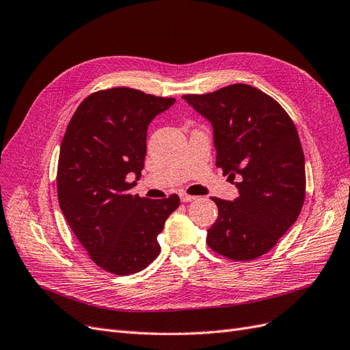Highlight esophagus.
I'll return each instance as SVG.
<instances>
[{
    "mask_svg": "<svg viewBox=\"0 0 350 350\" xmlns=\"http://www.w3.org/2000/svg\"><path fill=\"white\" fill-rule=\"evenodd\" d=\"M179 197H181V201L183 203H189V201H194L197 197H194V196H188V194H185V193H181L179 194Z\"/></svg>",
    "mask_w": 350,
    "mask_h": 350,
    "instance_id": "esophagus-1",
    "label": "esophagus"
}]
</instances>
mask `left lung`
<instances>
[{
    "label": "left lung",
    "instance_id": "8db88e82",
    "mask_svg": "<svg viewBox=\"0 0 350 350\" xmlns=\"http://www.w3.org/2000/svg\"><path fill=\"white\" fill-rule=\"evenodd\" d=\"M213 125L216 165L239 197H213L219 216L207 243L229 260L269 252L298 219L305 200V159L291 116L264 92L230 84L213 93L184 94Z\"/></svg>",
    "mask_w": 350,
    "mask_h": 350
}]
</instances>
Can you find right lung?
Here are the masks:
<instances>
[{"label":"right lung","instance_id":"obj_1","mask_svg":"<svg viewBox=\"0 0 350 350\" xmlns=\"http://www.w3.org/2000/svg\"><path fill=\"white\" fill-rule=\"evenodd\" d=\"M174 98L130 88L92 93L70 120L61 143L57 191L67 224L90 258L109 273L142 271L159 256L165 220L176 194L133 196L130 176H142L147 126Z\"/></svg>","mask_w":350,"mask_h":350}]
</instances>
